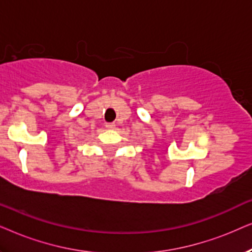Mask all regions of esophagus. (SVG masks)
Listing matches in <instances>:
<instances>
[{
	"label": "esophagus",
	"mask_w": 252,
	"mask_h": 252,
	"mask_svg": "<svg viewBox=\"0 0 252 252\" xmlns=\"http://www.w3.org/2000/svg\"><path fill=\"white\" fill-rule=\"evenodd\" d=\"M106 128L107 129H114V128H115V124H114V123H106Z\"/></svg>",
	"instance_id": "1"
}]
</instances>
